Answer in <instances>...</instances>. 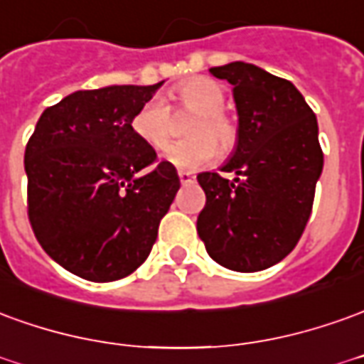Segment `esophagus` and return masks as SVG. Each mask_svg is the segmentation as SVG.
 Listing matches in <instances>:
<instances>
[{"instance_id":"34e87169","label":"esophagus","mask_w":364,"mask_h":364,"mask_svg":"<svg viewBox=\"0 0 364 364\" xmlns=\"http://www.w3.org/2000/svg\"><path fill=\"white\" fill-rule=\"evenodd\" d=\"M179 179H181V183H193L195 175L189 173V171H179Z\"/></svg>"}]
</instances>
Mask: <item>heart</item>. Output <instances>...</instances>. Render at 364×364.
<instances>
[{
  "label": "heart",
  "mask_w": 364,
  "mask_h": 364,
  "mask_svg": "<svg viewBox=\"0 0 364 364\" xmlns=\"http://www.w3.org/2000/svg\"><path fill=\"white\" fill-rule=\"evenodd\" d=\"M169 100L177 108L199 112V116L191 124V139L171 144L164 151L167 164L179 169H199L210 164L218 156V146L223 151H230L236 146L238 129L236 124L226 116L225 88L208 78H193L175 86L169 92ZM132 128L154 149H164L171 138V110L161 98H151L139 106ZM219 144H217L216 141Z\"/></svg>",
  "instance_id": "1"
}]
</instances>
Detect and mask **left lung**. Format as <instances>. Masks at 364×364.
I'll return each mask as SVG.
<instances>
[{
	"label": "left lung",
	"instance_id": "1",
	"mask_svg": "<svg viewBox=\"0 0 364 364\" xmlns=\"http://www.w3.org/2000/svg\"><path fill=\"white\" fill-rule=\"evenodd\" d=\"M232 85L238 139L223 171L197 175L207 195L197 232L213 260L235 272L266 270L296 248L306 228L323 151L314 110L286 78L250 63L208 68Z\"/></svg>",
	"mask_w": 364,
	"mask_h": 364
}]
</instances>
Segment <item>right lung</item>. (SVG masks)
<instances>
[{
    "mask_svg": "<svg viewBox=\"0 0 364 364\" xmlns=\"http://www.w3.org/2000/svg\"><path fill=\"white\" fill-rule=\"evenodd\" d=\"M78 90L41 114L25 147L27 210L53 260L90 282L138 270L181 187L175 167L132 128L157 88Z\"/></svg>",
    "mask_w": 364,
    "mask_h": 364,
    "instance_id": "obj_1",
    "label": "right lung"
}]
</instances>
